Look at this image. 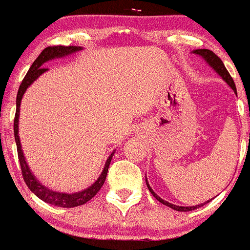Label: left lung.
<instances>
[{
    "label": "left lung",
    "instance_id": "1",
    "mask_svg": "<svg viewBox=\"0 0 250 250\" xmlns=\"http://www.w3.org/2000/svg\"><path fill=\"white\" fill-rule=\"evenodd\" d=\"M192 53H193V54H196V55H199V57H201L202 59H204L205 62H206L207 64H208L209 66H211L212 69H213L214 71H216L217 74H218V75L221 76V78H222V80L225 81V83H227V85L229 86V87L232 88L233 91H234L235 95H237V90H235V85H234V81H233L232 76H230L229 72L227 71V69H226V66H225V64H223V62H222V60H221L220 58L217 57V55L214 54L213 51L208 50V49H196V50H193ZM146 186H148V188H149V191H150L151 195H153L154 197H155V199H157L158 201L160 202V204L165 205V206L170 207V208H172V209H176V211H180V212L192 211V209L199 208V207L204 206L205 204H207V202L211 201V200H209V201L205 202V204H200V205H196V206H188V207L178 206V205H172V204H170V202H167V201H165V200H163L162 197H159V196H158L157 193L154 192L153 188H151L150 185H149V184H148V180H146Z\"/></svg>",
    "mask_w": 250,
    "mask_h": 250
}]
</instances>
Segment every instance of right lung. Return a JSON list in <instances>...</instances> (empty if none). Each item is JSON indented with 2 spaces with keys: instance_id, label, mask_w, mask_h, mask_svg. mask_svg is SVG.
<instances>
[{
  "instance_id": "1",
  "label": "right lung",
  "mask_w": 250,
  "mask_h": 250,
  "mask_svg": "<svg viewBox=\"0 0 250 250\" xmlns=\"http://www.w3.org/2000/svg\"><path fill=\"white\" fill-rule=\"evenodd\" d=\"M83 49V46H48V48L44 49L42 51L39 57L34 60V62L32 64V66L28 70L27 75L23 79L22 83H21L20 88H18L17 93V100H16V116H15V125H13V129H15V141L17 144V151H18V159H20L21 169H22V175L23 179H24L25 184H27L28 188H30V191L39 197L41 200H43L44 202L50 205H54V206L59 207H66V208H71V207L81 206V205L86 204L87 201H90L93 196L96 195L100 191V188L104 185V180H106L107 171H108L109 163H111L112 157H113L114 150L112 151L111 155L107 159L106 164H104V170H102L101 175L99 176L95 183L91 186H88L87 188H83V191H79V192L74 193H66V192H59V191H54L48 188L46 186H44L38 179L36 178L32 172V170L29 169L27 164V160L24 158V154H23L22 146H21L20 136H18V122H20V107H21V101H22V97L24 95V92L27 91V88L29 87L42 74L46 71V67H44L43 65L45 64L49 60H54L58 58H64L67 55H71L74 53H78Z\"/></svg>"
}]
</instances>
